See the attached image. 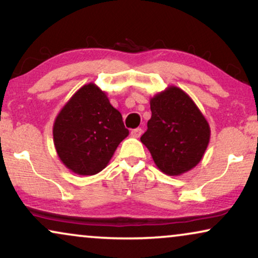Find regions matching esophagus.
<instances>
[{"instance_id":"esophagus-1","label":"esophagus","mask_w":258,"mask_h":258,"mask_svg":"<svg viewBox=\"0 0 258 258\" xmlns=\"http://www.w3.org/2000/svg\"><path fill=\"white\" fill-rule=\"evenodd\" d=\"M130 135H132L133 137H136V139H139V137L142 135V129H141V128L133 129L132 133H130Z\"/></svg>"}]
</instances>
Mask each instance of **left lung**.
<instances>
[{"label": "left lung", "instance_id": "8db88e82", "mask_svg": "<svg viewBox=\"0 0 258 258\" xmlns=\"http://www.w3.org/2000/svg\"><path fill=\"white\" fill-rule=\"evenodd\" d=\"M152 117L141 142L158 168L180 175L196 167L210 142V125L192 98L169 86L150 99Z\"/></svg>", "mask_w": 258, "mask_h": 258}]
</instances>
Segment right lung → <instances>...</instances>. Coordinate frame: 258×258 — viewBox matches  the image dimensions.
Segmentation results:
<instances>
[{"mask_svg": "<svg viewBox=\"0 0 258 258\" xmlns=\"http://www.w3.org/2000/svg\"><path fill=\"white\" fill-rule=\"evenodd\" d=\"M128 135L121 112L93 83L82 86L71 97L53 125L59 159L79 175H95L104 169Z\"/></svg>", "mask_w": 258, "mask_h": 258, "instance_id": "obj_1", "label": "right lung"}]
</instances>
